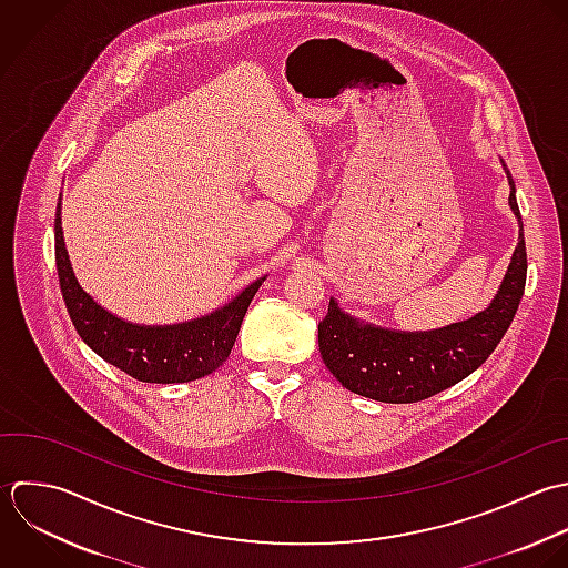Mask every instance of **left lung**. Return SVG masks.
I'll return each mask as SVG.
<instances>
[{"label": "left lung", "instance_id": "1", "mask_svg": "<svg viewBox=\"0 0 568 568\" xmlns=\"http://www.w3.org/2000/svg\"><path fill=\"white\" fill-rule=\"evenodd\" d=\"M507 176L520 236L505 281L485 312L443 329L394 332L365 325L329 301L327 316L318 323V347L345 389L381 403H418L454 387L491 356L518 312L527 283L525 227L509 170Z\"/></svg>", "mask_w": 568, "mask_h": 568}]
</instances>
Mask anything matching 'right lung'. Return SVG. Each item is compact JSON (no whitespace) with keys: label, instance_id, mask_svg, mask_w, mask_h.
<instances>
[{"label":"right lung","instance_id":"1","mask_svg":"<svg viewBox=\"0 0 568 568\" xmlns=\"http://www.w3.org/2000/svg\"><path fill=\"white\" fill-rule=\"evenodd\" d=\"M54 261L70 321L81 341L105 363L141 383H190L219 369L239 336L243 316L258 292V278L225 307L179 325H136L116 318L81 290L61 232V199L54 214Z\"/></svg>","mask_w":568,"mask_h":568}]
</instances>
